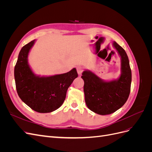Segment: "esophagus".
I'll list each match as a JSON object with an SVG mask.
<instances>
[{
	"label": "esophagus",
	"mask_w": 152,
	"mask_h": 152,
	"mask_svg": "<svg viewBox=\"0 0 152 152\" xmlns=\"http://www.w3.org/2000/svg\"><path fill=\"white\" fill-rule=\"evenodd\" d=\"M77 71L78 74L80 75L82 74V72L84 71V68H83V67L81 66H79L77 67Z\"/></svg>",
	"instance_id": "34e87169"
}]
</instances>
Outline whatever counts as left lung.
I'll list each match as a JSON object with an SVG mask.
<instances>
[{"label": "left lung", "mask_w": 152, "mask_h": 152, "mask_svg": "<svg viewBox=\"0 0 152 152\" xmlns=\"http://www.w3.org/2000/svg\"><path fill=\"white\" fill-rule=\"evenodd\" d=\"M121 60V73L117 79L105 81L86 70L82 73L87 107L93 112L104 115L116 112L126 103L131 91V70L127 55L121 46L113 42Z\"/></svg>", "instance_id": "obj_1"}]
</instances>
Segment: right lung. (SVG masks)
<instances>
[{
    "label": "right lung",
    "mask_w": 152,
    "mask_h": 152,
    "mask_svg": "<svg viewBox=\"0 0 152 152\" xmlns=\"http://www.w3.org/2000/svg\"><path fill=\"white\" fill-rule=\"evenodd\" d=\"M35 40L23 47L15 67L16 91L20 99L34 111L49 113L61 107L66 91L78 77L76 68L63 74L37 75L31 69L28 57Z\"/></svg>",
    "instance_id": "obj_1"
}]
</instances>
